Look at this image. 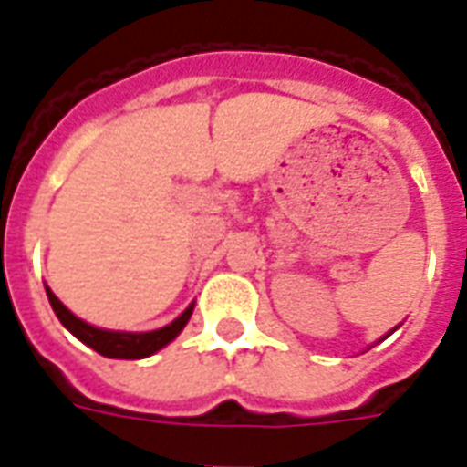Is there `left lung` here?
<instances>
[{
  "label": "left lung",
  "mask_w": 467,
  "mask_h": 467,
  "mask_svg": "<svg viewBox=\"0 0 467 467\" xmlns=\"http://www.w3.org/2000/svg\"><path fill=\"white\" fill-rule=\"evenodd\" d=\"M395 328H397V327H395ZM395 328H392V331H395ZM392 331H389V334H392ZM389 334H388V336H389ZM388 336H382L380 341H385V338H388Z\"/></svg>",
  "instance_id": "obj_1"
}]
</instances>
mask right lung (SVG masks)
I'll return each instance as SVG.
<instances>
[{
  "label": "right lung",
  "mask_w": 467,
  "mask_h": 467,
  "mask_svg": "<svg viewBox=\"0 0 467 467\" xmlns=\"http://www.w3.org/2000/svg\"><path fill=\"white\" fill-rule=\"evenodd\" d=\"M46 295H48V302L53 306V312L60 319L67 331H70L78 341H82L85 346H89L92 350H97L99 356L104 358H119V360H139V358H148L158 353L161 348H165L168 343H172L180 336L187 321L194 312V302L187 309H184L175 321H170L168 327L155 328V331H111V328H99L87 324L79 317L67 309V306L60 302V299L53 295L48 285H46Z\"/></svg>",
  "instance_id": "add662e5"
}]
</instances>
